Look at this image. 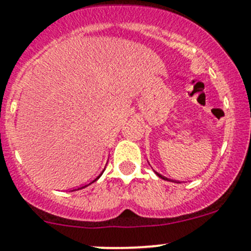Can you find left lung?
<instances>
[{
	"label": "left lung",
	"mask_w": 251,
	"mask_h": 251,
	"mask_svg": "<svg viewBox=\"0 0 251 251\" xmlns=\"http://www.w3.org/2000/svg\"><path fill=\"white\" fill-rule=\"evenodd\" d=\"M155 174H156V175H157V176H159V177L164 178V180H168V178H165V177H164V176H161V175H160V174H157V173H155Z\"/></svg>",
	"instance_id": "8db88e82"
}]
</instances>
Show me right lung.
<instances>
[{
  "label": "right lung",
  "instance_id": "obj_1",
  "mask_svg": "<svg viewBox=\"0 0 251 251\" xmlns=\"http://www.w3.org/2000/svg\"><path fill=\"white\" fill-rule=\"evenodd\" d=\"M103 171H104V170H103ZM103 171H102V173H103ZM101 175H102V174H101ZM101 175H100V176H97V177L95 178V181H96V180H99V178L101 177ZM95 181H92V182H95ZM92 182H91V183H92ZM83 187H86V186H82V187H80V188H83ZM80 188H77V190H80Z\"/></svg>",
  "mask_w": 251,
  "mask_h": 251
}]
</instances>
